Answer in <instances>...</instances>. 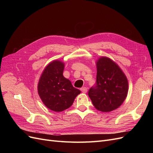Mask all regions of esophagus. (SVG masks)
I'll return each mask as SVG.
<instances>
[{"label":"esophagus","instance_id":"esophagus-1","mask_svg":"<svg viewBox=\"0 0 153 153\" xmlns=\"http://www.w3.org/2000/svg\"><path fill=\"white\" fill-rule=\"evenodd\" d=\"M80 90H81V91L82 92H84V93H86V92H87V87H82L81 89H80Z\"/></svg>","mask_w":153,"mask_h":153}]
</instances>
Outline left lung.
Returning <instances> with one entry per match:
<instances>
[{
	"label": "left lung",
	"instance_id": "8db88e82",
	"mask_svg": "<svg viewBox=\"0 0 153 153\" xmlns=\"http://www.w3.org/2000/svg\"><path fill=\"white\" fill-rule=\"evenodd\" d=\"M96 85L88 92L94 107L103 112L119 108L128 92V81L122 69L112 59L101 57L96 61Z\"/></svg>",
	"mask_w": 153,
	"mask_h": 153
}]
</instances>
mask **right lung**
Instances as JSON below:
<instances>
[{
    "label": "right lung",
    "mask_w": 153,
    "mask_h": 153,
    "mask_svg": "<svg viewBox=\"0 0 153 153\" xmlns=\"http://www.w3.org/2000/svg\"><path fill=\"white\" fill-rule=\"evenodd\" d=\"M64 69L62 61L54 60L46 66L38 84V92L41 101L54 112H62L70 107L81 92L63 76Z\"/></svg>",
    "instance_id": "add662e5"
}]
</instances>
